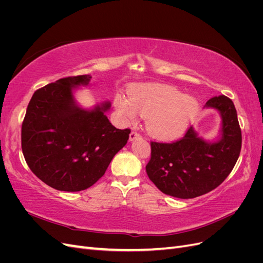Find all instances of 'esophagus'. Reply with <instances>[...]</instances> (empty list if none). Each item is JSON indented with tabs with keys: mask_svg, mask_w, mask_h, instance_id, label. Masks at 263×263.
<instances>
[{
	"mask_svg": "<svg viewBox=\"0 0 263 263\" xmlns=\"http://www.w3.org/2000/svg\"><path fill=\"white\" fill-rule=\"evenodd\" d=\"M141 137V135L138 133V132H136V130H133L130 134H129V140L130 141H133V140H135V139H137V138H140Z\"/></svg>",
	"mask_w": 263,
	"mask_h": 263,
	"instance_id": "esophagus-1",
	"label": "esophagus"
}]
</instances>
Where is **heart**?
<instances>
[{
  "label": "heart",
  "instance_id": "obj_1",
  "mask_svg": "<svg viewBox=\"0 0 263 263\" xmlns=\"http://www.w3.org/2000/svg\"><path fill=\"white\" fill-rule=\"evenodd\" d=\"M115 106L127 122H134L138 113L148 117L147 128L154 137L172 140L184 133L196 113L197 103L174 87L156 84L137 87L129 99L118 95Z\"/></svg>",
  "mask_w": 263,
  "mask_h": 263
}]
</instances>
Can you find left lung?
<instances>
[{"label": "left lung", "mask_w": 263, "mask_h": 263, "mask_svg": "<svg viewBox=\"0 0 263 263\" xmlns=\"http://www.w3.org/2000/svg\"><path fill=\"white\" fill-rule=\"evenodd\" d=\"M206 106L219 110L221 139L206 142L192 127L173 142L151 141V157L146 165L149 179L166 195L194 198L211 192L232 172L241 150V129L233 101L214 97Z\"/></svg>", "instance_id": "8db88e82"}]
</instances>
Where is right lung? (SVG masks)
Segmentation results:
<instances>
[{
  "instance_id": "1",
  "label": "right lung",
  "mask_w": 263,
  "mask_h": 263,
  "mask_svg": "<svg viewBox=\"0 0 263 263\" xmlns=\"http://www.w3.org/2000/svg\"><path fill=\"white\" fill-rule=\"evenodd\" d=\"M89 74L59 79L35 91L22 124V150L29 169L47 185L78 192L101 179L129 138L104 112L109 103L84 110L72 89L89 83Z\"/></svg>"
}]
</instances>
